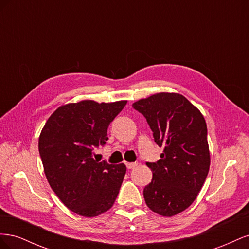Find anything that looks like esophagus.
Masks as SVG:
<instances>
[{"label":"esophagus","instance_id":"34e87169","mask_svg":"<svg viewBox=\"0 0 249 249\" xmlns=\"http://www.w3.org/2000/svg\"><path fill=\"white\" fill-rule=\"evenodd\" d=\"M125 165H126V168L127 169H132L135 166H137V163L136 162H135V163H129V162H127V163H125Z\"/></svg>","mask_w":249,"mask_h":249}]
</instances>
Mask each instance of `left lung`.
<instances>
[{"label": "left lung", "mask_w": 249, "mask_h": 249, "mask_svg": "<svg viewBox=\"0 0 249 249\" xmlns=\"http://www.w3.org/2000/svg\"><path fill=\"white\" fill-rule=\"evenodd\" d=\"M146 118L155 142L163 147L161 159L147 162L153 178L143 190L153 212L171 217L196 198L210 168L207 124L185 96L161 92L133 104Z\"/></svg>", "instance_id": "8db88e82"}]
</instances>
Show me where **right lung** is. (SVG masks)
I'll return each mask as SVG.
<instances>
[{
	"instance_id": "obj_1",
	"label": "right lung",
	"mask_w": 249,
	"mask_h": 249,
	"mask_svg": "<svg viewBox=\"0 0 249 249\" xmlns=\"http://www.w3.org/2000/svg\"><path fill=\"white\" fill-rule=\"evenodd\" d=\"M126 101H82L59 107L40 133L38 149L51 188L78 215L95 217L114 203L124 180V163L97 161L92 150L106 143L109 124Z\"/></svg>"
}]
</instances>
